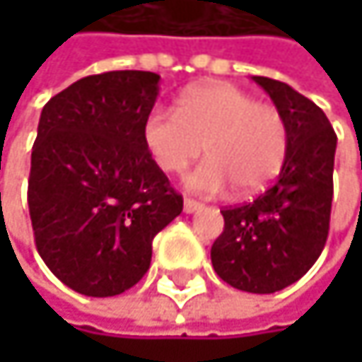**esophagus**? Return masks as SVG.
<instances>
[{
	"label": "esophagus",
	"instance_id": "obj_1",
	"mask_svg": "<svg viewBox=\"0 0 362 362\" xmlns=\"http://www.w3.org/2000/svg\"><path fill=\"white\" fill-rule=\"evenodd\" d=\"M203 205L199 203V201H194V199H184V211L186 214H192V211H197V209H201Z\"/></svg>",
	"mask_w": 362,
	"mask_h": 362
}]
</instances>
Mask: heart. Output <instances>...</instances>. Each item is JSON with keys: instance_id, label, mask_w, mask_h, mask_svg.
<instances>
[{"instance_id": "1", "label": "heart", "mask_w": 362, "mask_h": 362, "mask_svg": "<svg viewBox=\"0 0 362 362\" xmlns=\"http://www.w3.org/2000/svg\"><path fill=\"white\" fill-rule=\"evenodd\" d=\"M144 142L157 165L178 174L201 151L209 159L186 176L197 192H220L228 184L252 194L274 180L289 151V125L281 109L257 103L233 83L192 88L176 110L157 107L144 121Z\"/></svg>"}]
</instances>
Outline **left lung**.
Returning <instances> with one entry per match:
<instances>
[{"label": "left lung", "instance_id": "obj_1", "mask_svg": "<svg viewBox=\"0 0 362 362\" xmlns=\"http://www.w3.org/2000/svg\"><path fill=\"white\" fill-rule=\"evenodd\" d=\"M253 81L285 115L289 151L268 190L222 209L224 230L211 245V264L235 289L274 293L302 279L325 247L337 136L325 112L287 83Z\"/></svg>", "mask_w": 362, "mask_h": 362}]
</instances>
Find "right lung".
<instances>
[{
    "mask_svg": "<svg viewBox=\"0 0 362 362\" xmlns=\"http://www.w3.org/2000/svg\"><path fill=\"white\" fill-rule=\"evenodd\" d=\"M159 75H90L41 110L29 214L37 252L73 291L110 298L148 270L153 239L182 211L144 142Z\"/></svg>",
    "mask_w": 362,
    "mask_h": 362,
    "instance_id": "right-lung-1",
    "label": "right lung"
}]
</instances>
